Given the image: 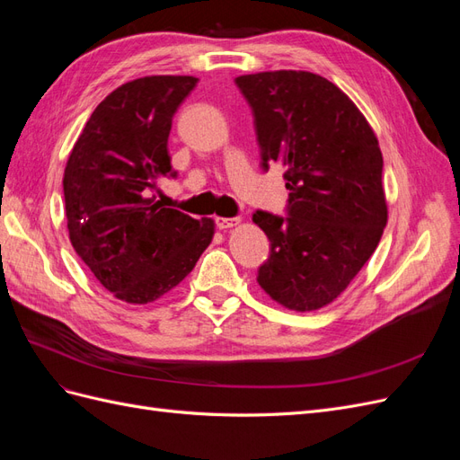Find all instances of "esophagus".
Returning a JSON list of instances; mask_svg holds the SVG:
<instances>
[{"mask_svg": "<svg viewBox=\"0 0 460 460\" xmlns=\"http://www.w3.org/2000/svg\"><path fill=\"white\" fill-rule=\"evenodd\" d=\"M238 222H240L238 217H230V218H226V217H217V218H215V225H217L218 230L232 228V226L238 225Z\"/></svg>", "mask_w": 460, "mask_h": 460, "instance_id": "obj_1", "label": "esophagus"}]
</instances>
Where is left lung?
<instances>
[{"label":"left lung","instance_id":"8db88e82","mask_svg":"<svg viewBox=\"0 0 460 460\" xmlns=\"http://www.w3.org/2000/svg\"><path fill=\"white\" fill-rule=\"evenodd\" d=\"M252 107L261 169L284 166L288 217L255 211L270 242L257 282L288 309L314 311L349 286L387 222L384 159L370 124L330 80L305 71L235 78Z\"/></svg>","mask_w":460,"mask_h":460}]
</instances>
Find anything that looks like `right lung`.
<instances>
[{
  "label": "right lung",
  "mask_w": 460,
  "mask_h": 460,
  "mask_svg": "<svg viewBox=\"0 0 460 460\" xmlns=\"http://www.w3.org/2000/svg\"><path fill=\"white\" fill-rule=\"evenodd\" d=\"M196 76L127 82L95 107L65 166L66 228L78 257L115 297L144 305L178 286L211 243L215 222L149 198L174 178L172 117Z\"/></svg>",
  "instance_id": "add662e5"
}]
</instances>
